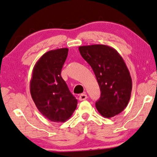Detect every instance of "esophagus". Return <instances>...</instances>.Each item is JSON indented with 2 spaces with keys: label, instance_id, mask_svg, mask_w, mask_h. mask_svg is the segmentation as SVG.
Returning a JSON list of instances; mask_svg holds the SVG:
<instances>
[{
  "label": "esophagus",
  "instance_id": "1",
  "mask_svg": "<svg viewBox=\"0 0 157 157\" xmlns=\"http://www.w3.org/2000/svg\"><path fill=\"white\" fill-rule=\"evenodd\" d=\"M86 99H87V95H86L85 93L79 95V101H84V100H85Z\"/></svg>",
  "mask_w": 157,
  "mask_h": 157
}]
</instances>
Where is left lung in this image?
I'll use <instances>...</instances> for the list:
<instances>
[{
  "label": "left lung",
  "instance_id": "left-lung-1",
  "mask_svg": "<svg viewBox=\"0 0 157 157\" xmlns=\"http://www.w3.org/2000/svg\"><path fill=\"white\" fill-rule=\"evenodd\" d=\"M79 51L92 67L101 90L96 102L97 111L107 118L121 113L128 104L132 88L123 58L115 48L104 44L82 46Z\"/></svg>",
  "mask_w": 157,
  "mask_h": 157
}]
</instances>
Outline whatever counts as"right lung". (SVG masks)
<instances>
[{
	"mask_svg": "<svg viewBox=\"0 0 157 157\" xmlns=\"http://www.w3.org/2000/svg\"><path fill=\"white\" fill-rule=\"evenodd\" d=\"M67 53L68 48H62L44 53L35 64L30 80V93L36 108L56 123L68 120L78 105L60 75Z\"/></svg>",
	"mask_w": 157,
	"mask_h": 157,
	"instance_id": "add662e5",
	"label": "right lung"
}]
</instances>
